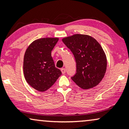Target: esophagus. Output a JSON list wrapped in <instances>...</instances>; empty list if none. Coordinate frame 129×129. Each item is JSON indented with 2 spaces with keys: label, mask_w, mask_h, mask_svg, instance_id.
I'll return each mask as SVG.
<instances>
[{
  "label": "esophagus",
  "mask_w": 129,
  "mask_h": 129,
  "mask_svg": "<svg viewBox=\"0 0 129 129\" xmlns=\"http://www.w3.org/2000/svg\"><path fill=\"white\" fill-rule=\"evenodd\" d=\"M61 71L63 74H64L65 72H66V70H65V68H61Z\"/></svg>",
  "instance_id": "obj_1"
}]
</instances>
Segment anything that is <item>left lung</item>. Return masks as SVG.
<instances>
[{
    "mask_svg": "<svg viewBox=\"0 0 129 129\" xmlns=\"http://www.w3.org/2000/svg\"><path fill=\"white\" fill-rule=\"evenodd\" d=\"M62 42L74 54L76 74L71 79L78 86L88 89L98 85L106 71V57L99 43L93 37L75 34L64 38Z\"/></svg>",
    "mask_w": 129,
    "mask_h": 129,
    "instance_id": "left-lung-1",
    "label": "left lung"
}]
</instances>
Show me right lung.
<instances>
[{
  "label": "right lung",
  "mask_w": 129,
  "mask_h": 129,
  "mask_svg": "<svg viewBox=\"0 0 129 129\" xmlns=\"http://www.w3.org/2000/svg\"><path fill=\"white\" fill-rule=\"evenodd\" d=\"M58 38H43L34 41L27 49L24 57L23 72L29 85L40 92L51 87L62 72L56 68L51 51Z\"/></svg>",
  "instance_id": "1"
}]
</instances>
